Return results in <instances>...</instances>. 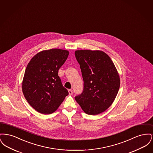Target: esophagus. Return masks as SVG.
Listing matches in <instances>:
<instances>
[{
    "instance_id": "1",
    "label": "esophagus",
    "mask_w": 153,
    "mask_h": 153,
    "mask_svg": "<svg viewBox=\"0 0 153 153\" xmlns=\"http://www.w3.org/2000/svg\"><path fill=\"white\" fill-rule=\"evenodd\" d=\"M68 92H69V95H72V94H73V90H72V89H69V90H68Z\"/></svg>"
}]
</instances>
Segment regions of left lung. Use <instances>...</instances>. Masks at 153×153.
Segmentation results:
<instances>
[{"label": "left lung", "mask_w": 153, "mask_h": 153, "mask_svg": "<svg viewBox=\"0 0 153 153\" xmlns=\"http://www.w3.org/2000/svg\"><path fill=\"white\" fill-rule=\"evenodd\" d=\"M74 53L84 81L82 92L75 100L88 115H98L114 101L120 87L119 76L104 52L81 50Z\"/></svg>", "instance_id": "obj_1"}]
</instances>
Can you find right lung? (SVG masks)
Segmentation results:
<instances>
[{
	"mask_svg": "<svg viewBox=\"0 0 153 153\" xmlns=\"http://www.w3.org/2000/svg\"><path fill=\"white\" fill-rule=\"evenodd\" d=\"M69 51L53 49L41 51L30 60L22 82V91L30 105L43 114L56 111L69 93L58 76Z\"/></svg>",
	"mask_w": 153,
	"mask_h": 153,
	"instance_id": "obj_1",
	"label": "right lung"
}]
</instances>
